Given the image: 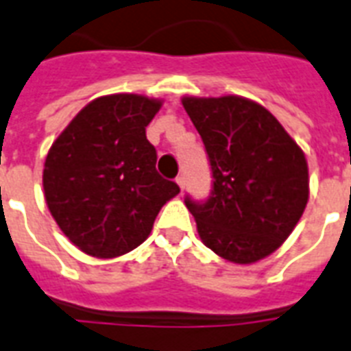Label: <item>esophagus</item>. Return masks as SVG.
Wrapping results in <instances>:
<instances>
[{
	"instance_id": "34e87169",
	"label": "esophagus",
	"mask_w": 351,
	"mask_h": 351,
	"mask_svg": "<svg viewBox=\"0 0 351 351\" xmlns=\"http://www.w3.org/2000/svg\"><path fill=\"white\" fill-rule=\"evenodd\" d=\"M176 184H178V187H180V191H184V187H186V178L182 175L176 176Z\"/></svg>"
}]
</instances>
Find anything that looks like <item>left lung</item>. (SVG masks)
<instances>
[{"mask_svg": "<svg viewBox=\"0 0 351 351\" xmlns=\"http://www.w3.org/2000/svg\"><path fill=\"white\" fill-rule=\"evenodd\" d=\"M206 145L213 189L186 197L200 239L234 264L271 255L293 231L310 197L302 149L271 112L242 96L182 98Z\"/></svg>", "mask_w": 351, "mask_h": 351, "instance_id": "1", "label": "left lung"}]
</instances>
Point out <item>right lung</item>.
Returning <instances> with one entry per match:
<instances>
[{
    "mask_svg": "<svg viewBox=\"0 0 351 351\" xmlns=\"http://www.w3.org/2000/svg\"><path fill=\"white\" fill-rule=\"evenodd\" d=\"M162 101L140 95L96 98L49 149L43 191L49 211L74 245L112 258L147 239L167 200L180 193L156 171L145 127Z\"/></svg>",
    "mask_w": 351,
    "mask_h": 351,
    "instance_id": "add662e5",
    "label": "right lung"
}]
</instances>
